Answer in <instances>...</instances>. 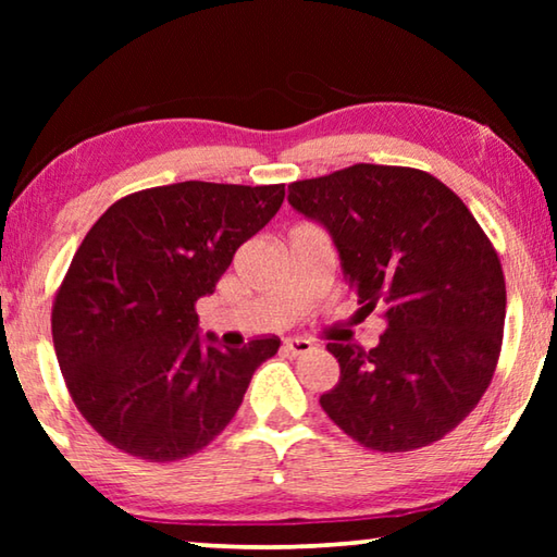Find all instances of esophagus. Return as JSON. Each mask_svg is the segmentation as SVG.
<instances>
[{
    "label": "esophagus",
    "mask_w": 557,
    "mask_h": 557,
    "mask_svg": "<svg viewBox=\"0 0 557 557\" xmlns=\"http://www.w3.org/2000/svg\"><path fill=\"white\" fill-rule=\"evenodd\" d=\"M282 348H285L289 356H305V354L314 351V344L307 342V338H287Z\"/></svg>",
    "instance_id": "obj_1"
}]
</instances>
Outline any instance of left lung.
<instances>
[{"mask_svg":"<svg viewBox=\"0 0 557 557\" xmlns=\"http://www.w3.org/2000/svg\"><path fill=\"white\" fill-rule=\"evenodd\" d=\"M332 233L348 287L383 307L381 344H326L342 379L319 403L358 445L428 447L482 400L504 342L506 280L465 201L422 169L354 164L289 184Z\"/></svg>","mask_w":557,"mask_h":557,"instance_id":"1","label":"left lung"}]
</instances>
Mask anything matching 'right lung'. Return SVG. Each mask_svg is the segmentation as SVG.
Returning <instances> with one entry per match:
<instances>
[{"mask_svg": "<svg viewBox=\"0 0 557 557\" xmlns=\"http://www.w3.org/2000/svg\"><path fill=\"white\" fill-rule=\"evenodd\" d=\"M282 199L285 184L182 182L122 196L92 223L55 289L51 334L75 408L112 447L178 461L238 412L280 338L203 346L196 301Z\"/></svg>", "mask_w": 557, "mask_h": 557, "instance_id": "obj_1", "label": "right lung"}]
</instances>
